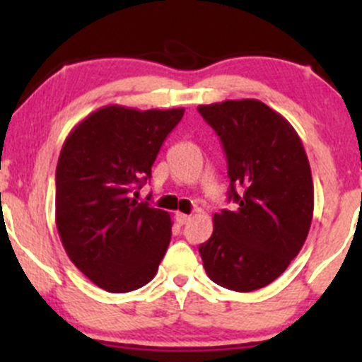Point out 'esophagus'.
Listing matches in <instances>:
<instances>
[{"label":"esophagus","mask_w":362,"mask_h":362,"mask_svg":"<svg viewBox=\"0 0 362 362\" xmlns=\"http://www.w3.org/2000/svg\"><path fill=\"white\" fill-rule=\"evenodd\" d=\"M175 221L178 226H184V224H187L190 221V216L189 214H184V213H177L175 214Z\"/></svg>","instance_id":"34e87169"}]
</instances>
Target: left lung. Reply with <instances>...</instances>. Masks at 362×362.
<instances>
[{
    "mask_svg": "<svg viewBox=\"0 0 362 362\" xmlns=\"http://www.w3.org/2000/svg\"><path fill=\"white\" fill-rule=\"evenodd\" d=\"M221 139L228 161V201L214 214L211 238L199 247L211 281L250 293L288 269L308 236L313 180L293 126L253 98L199 105Z\"/></svg>",
    "mask_w": 362,
    "mask_h": 362,
    "instance_id": "left-lung-1",
    "label": "left lung"
}]
</instances>
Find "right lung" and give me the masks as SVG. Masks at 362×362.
Instances as JSON below:
<instances>
[{"instance_id": "add662e5", "label": "right lung", "mask_w": 362, "mask_h": 362, "mask_svg": "<svg viewBox=\"0 0 362 362\" xmlns=\"http://www.w3.org/2000/svg\"><path fill=\"white\" fill-rule=\"evenodd\" d=\"M184 112L107 105L83 119L62 144L57 231L73 264L109 293L143 288L167 252L170 214L132 195L151 178L161 144Z\"/></svg>"}]
</instances>
